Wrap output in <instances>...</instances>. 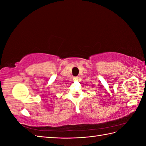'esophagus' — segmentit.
Masks as SVG:
<instances>
[{
  "mask_svg": "<svg viewBox=\"0 0 146 146\" xmlns=\"http://www.w3.org/2000/svg\"><path fill=\"white\" fill-rule=\"evenodd\" d=\"M78 79H79V78L78 76H76V77H74L73 78V80H75V81H77V80H78Z\"/></svg>",
  "mask_w": 146,
  "mask_h": 146,
  "instance_id": "obj_1",
  "label": "esophagus"
}]
</instances>
